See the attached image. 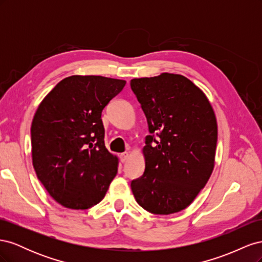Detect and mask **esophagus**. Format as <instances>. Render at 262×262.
<instances>
[{
    "label": "esophagus",
    "mask_w": 262,
    "mask_h": 262,
    "mask_svg": "<svg viewBox=\"0 0 262 262\" xmlns=\"http://www.w3.org/2000/svg\"><path fill=\"white\" fill-rule=\"evenodd\" d=\"M128 158H129V153L128 152H124V153L120 154V161L122 163H124L126 160H128Z\"/></svg>",
    "instance_id": "esophagus-1"
}]
</instances>
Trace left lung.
Instances as JSON below:
<instances>
[{
  "label": "left lung",
  "mask_w": 262,
  "mask_h": 262,
  "mask_svg": "<svg viewBox=\"0 0 262 262\" xmlns=\"http://www.w3.org/2000/svg\"><path fill=\"white\" fill-rule=\"evenodd\" d=\"M131 90L146 117L145 170L131 181L137 202L153 214L186 209L214 167L217 124L204 93L187 77L163 73L133 78Z\"/></svg>",
  "instance_id": "8db88e82"
}]
</instances>
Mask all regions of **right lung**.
I'll list each match as a JSON object with an SVG mask.
<instances>
[{"mask_svg": "<svg viewBox=\"0 0 262 262\" xmlns=\"http://www.w3.org/2000/svg\"><path fill=\"white\" fill-rule=\"evenodd\" d=\"M125 81L73 75L55 85L31 123V154L37 177L61 205L85 210L105 196L118 158L105 146L101 113Z\"/></svg>", "mask_w": 262, "mask_h": 262, "instance_id": "obj_1", "label": "right lung"}]
</instances>
